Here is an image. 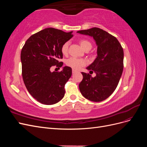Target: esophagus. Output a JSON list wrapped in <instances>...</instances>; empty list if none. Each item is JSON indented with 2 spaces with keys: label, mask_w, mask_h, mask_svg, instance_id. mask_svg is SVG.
Returning a JSON list of instances; mask_svg holds the SVG:
<instances>
[{
  "label": "esophagus",
  "mask_w": 147,
  "mask_h": 147,
  "mask_svg": "<svg viewBox=\"0 0 147 147\" xmlns=\"http://www.w3.org/2000/svg\"><path fill=\"white\" fill-rule=\"evenodd\" d=\"M76 72H77V70H74V69H72V73H73V74H75V73H76Z\"/></svg>",
  "instance_id": "34e87169"
}]
</instances>
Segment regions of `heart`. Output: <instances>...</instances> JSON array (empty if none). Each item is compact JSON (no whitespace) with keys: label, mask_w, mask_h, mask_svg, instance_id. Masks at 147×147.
Returning <instances> with one entry per match:
<instances>
[{"label":"heart","mask_w":147,"mask_h":147,"mask_svg":"<svg viewBox=\"0 0 147 147\" xmlns=\"http://www.w3.org/2000/svg\"><path fill=\"white\" fill-rule=\"evenodd\" d=\"M80 44L84 50H91L92 48L91 43L86 39L82 38L79 40ZM69 46V42H65L61 47V52L64 55H66L68 53ZM87 61L84 59L77 58V57H70L66 61V65L75 70H80L83 66L86 65Z\"/></svg>","instance_id":"obj_1"}]
</instances>
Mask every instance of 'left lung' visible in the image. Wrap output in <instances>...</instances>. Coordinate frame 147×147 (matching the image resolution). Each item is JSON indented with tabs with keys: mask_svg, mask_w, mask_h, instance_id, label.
I'll return each instance as SVG.
<instances>
[{
	"mask_svg": "<svg viewBox=\"0 0 147 147\" xmlns=\"http://www.w3.org/2000/svg\"><path fill=\"white\" fill-rule=\"evenodd\" d=\"M93 37L97 46V56L86 68L96 74L92 77L82 72V81L79 84L82 94L93 102L106 99L117 88L123 70V49L117 38L98 28L77 31Z\"/></svg>",
	"mask_w": 147,
	"mask_h": 147,
	"instance_id": "1",
	"label": "left lung"
}]
</instances>
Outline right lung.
Returning a JSON list of instances; mask_svg holds the SVG:
<instances>
[{
	"label": "right lung",
	"instance_id": "1",
	"mask_svg": "<svg viewBox=\"0 0 147 147\" xmlns=\"http://www.w3.org/2000/svg\"><path fill=\"white\" fill-rule=\"evenodd\" d=\"M73 37L65 32L47 28L26 40L21 52L22 76L28 91L34 99L45 105L56 104L65 94L64 86L72 75V69L65 66L61 72H53V65L61 67V47Z\"/></svg>",
	"mask_w": 147,
	"mask_h": 147
}]
</instances>
